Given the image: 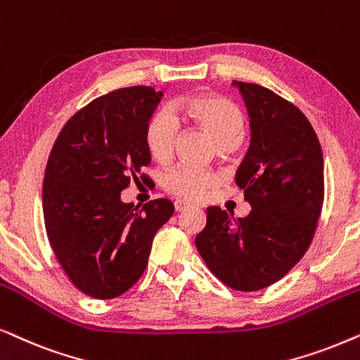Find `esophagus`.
Wrapping results in <instances>:
<instances>
[{
	"mask_svg": "<svg viewBox=\"0 0 360 360\" xmlns=\"http://www.w3.org/2000/svg\"><path fill=\"white\" fill-rule=\"evenodd\" d=\"M189 207V202H186V200L183 199H177L174 202V209L177 210V212H183V210H186Z\"/></svg>",
	"mask_w": 360,
	"mask_h": 360,
	"instance_id": "esophagus-1",
	"label": "esophagus"
}]
</instances>
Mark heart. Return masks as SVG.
Returning <instances> with one entry per match:
<instances>
[{"mask_svg": "<svg viewBox=\"0 0 360 360\" xmlns=\"http://www.w3.org/2000/svg\"><path fill=\"white\" fill-rule=\"evenodd\" d=\"M176 117H186L212 138L220 148L237 145L243 133V117L230 100L215 94H198L193 97L176 100L172 103ZM177 123L167 112L153 113L143 130L145 148L153 160L165 162L174 150ZM219 184V176L212 171H204L189 165H177L162 177V186L167 193L177 198L198 200L209 189Z\"/></svg>", "mask_w": 360, "mask_h": 360, "instance_id": "b5f03b06", "label": "heart"}]
</instances>
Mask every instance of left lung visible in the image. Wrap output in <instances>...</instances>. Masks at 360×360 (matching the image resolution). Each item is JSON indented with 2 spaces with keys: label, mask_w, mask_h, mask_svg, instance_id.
Returning a JSON list of instances; mask_svg holds the SVG:
<instances>
[{
  "label": "left lung",
  "mask_w": 360,
  "mask_h": 360,
  "mask_svg": "<svg viewBox=\"0 0 360 360\" xmlns=\"http://www.w3.org/2000/svg\"><path fill=\"white\" fill-rule=\"evenodd\" d=\"M232 85L250 118V146L236 183L252 210L236 219L210 205L195 247L220 281L257 291L281 280L309 248L323 209L324 160L300 108L262 85Z\"/></svg>",
  "instance_id": "obj_1"
}]
</instances>
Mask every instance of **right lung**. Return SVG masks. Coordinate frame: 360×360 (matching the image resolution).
Returning a JSON list of instances; mask_svg holds the SVG:
<instances>
[{"label": "right lung", "mask_w": 360, "mask_h": 360, "mask_svg": "<svg viewBox=\"0 0 360 360\" xmlns=\"http://www.w3.org/2000/svg\"><path fill=\"white\" fill-rule=\"evenodd\" d=\"M161 97L136 85L95 98L64 124L47 160V237L72 283L92 298H117L140 280L153 238L174 212L167 199L141 209L122 200L151 162L143 130Z\"/></svg>", "instance_id": "right-lung-1"}]
</instances>
